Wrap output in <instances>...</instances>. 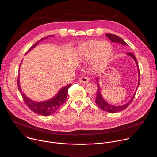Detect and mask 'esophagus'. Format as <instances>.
<instances>
[{"label":"esophagus","instance_id":"obj_1","mask_svg":"<svg viewBox=\"0 0 157 157\" xmlns=\"http://www.w3.org/2000/svg\"><path fill=\"white\" fill-rule=\"evenodd\" d=\"M79 81L82 84H87L89 81V79L86 76H82L79 79Z\"/></svg>","mask_w":157,"mask_h":157}]
</instances>
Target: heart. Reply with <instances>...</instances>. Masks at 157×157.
Masks as SVG:
<instances>
[{"label":"heart","instance_id":"obj_1","mask_svg":"<svg viewBox=\"0 0 157 157\" xmlns=\"http://www.w3.org/2000/svg\"><path fill=\"white\" fill-rule=\"evenodd\" d=\"M112 52L110 44L106 41L89 40L83 43L78 50V59L86 61L90 59V64L94 69L104 65Z\"/></svg>","mask_w":157,"mask_h":157}]
</instances>
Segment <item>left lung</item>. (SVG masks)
<instances>
[{
    "mask_svg": "<svg viewBox=\"0 0 157 157\" xmlns=\"http://www.w3.org/2000/svg\"><path fill=\"white\" fill-rule=\"evenodd\" d=\"M105 36L109 39H110L111 41L115 42V43H121V44H123V45H127V44L121 37H119V36H117L116 35L107 33V34H105ZM127 54L128 55H129L130 56H131L134 60H135V61H136V63L137 65L138 68H139L138 69L139 70V78H140V71H139V64H138V62H137V59L136 58L135 56L133 55V54L132 53H127ZM97 80H98V79H97ZM140 79L139 78L138 86H139V84H140ZM97 84H98V91H97V94H96V103L98 105V107H100L102 110L107 111V112H108V113H117V112H120L121 110H123L125 109L130 105V104L132 102V101L134 99V97H135V95H136V93H135V94H134V95L133 96L131 100L128 102H127V104H125L124 105H121V106L111 105L110 104L106 102L105 101V100L103 99V98L102 97V95H101V91H100V89H99L100 88H99V84H98V83H97Z\"/></svg>",
    "mask_w": 157,
    "mask_h": 157,
    "instance_id": "8db88e82",
    "label": "left lung"
}]
</instances>
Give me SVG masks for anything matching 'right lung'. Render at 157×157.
I'll use <instances>...</instances> for the list:
<instances>
[{
	"instance_id": "right-lung-1",
	"label": "right lung",
	"mask_w": 157,
	"mask_h": 157,
	"mask_svg": "<svg viewBox=\"0 0 157 157\" xmlns=\"http://www.w3.org/2000/svg\"><path fill=\"white\" fill-rule=\"evenodd\" d=\"M50 36L52 35H50L48 36ZM48 36L46 38H43L41 40H40L38 41L35 43L30 48V49L27 52V53L29 52L30 50H32L34 47H35L40 41L47 38ZM17 81H18L17 85H18V90L21 92V88L20 87L18 78L17 79ZM71 86V84H69L68 85L65 86L61 89L56 96H55L53 99L45 102H34L32 101L30 99H29V98H27L23 93L21 94L24 102H25L27 105L29 107V108L31 110L41 116H49L55 113V112H56L60 108V107L64 103L66 99L67 94H68V90Z\"/></svg>"
}]
</instances>
